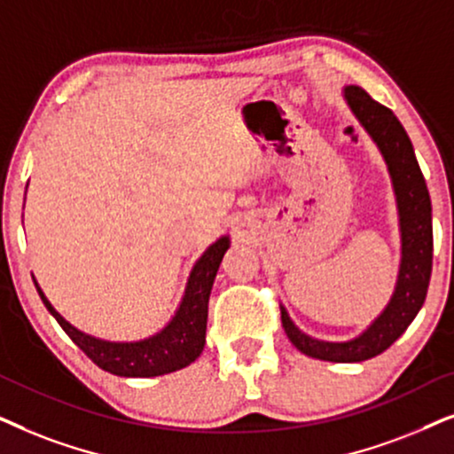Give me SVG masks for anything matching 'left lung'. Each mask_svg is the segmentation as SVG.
I'll use <instances>...</instances> for the list:
<instances>
[{
    "instance_id": "left-lung-1",
    "label": "left lung",
    "mask_w": 454,
    "mask_h": 454,
    "mask_svg": "<svg viewBox=\"0 0 454 454\" xmlns=\"http://www.w3.org/2000/svg\"><path fill=\"white\" fill-rule=\"evenodd\" d=\"M342 97L348 110L372 137L388 168L396 199L401 263L392 297L382 313L350 340H322L305 334L282 305V325L288 340L307 357L332 364H359L384 353L413 322L424 305L432 276V201L424 174L403 124L357 84H347Z\"/></svg>"
}]
</instances>
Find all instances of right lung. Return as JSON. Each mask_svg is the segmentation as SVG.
Listing matches in <instances>:
<instances>
[{
  "mask_svg": "<svg viewBox=\"0 0 454 454\" xmlns=\"http://www.w3.org/2000/svg\"><path fill=\"white\" fill-rule=\"evenodd\" d=\"M228 247H231V237L223 234L203 251V255L192 265L184 294L170 322L160 332L141 338V340H106V338L90 336L87 332L78 330L76 325L62 317V313L56 311L37 280H35V286H37L47 311L58 319V324L74 340L76 347H81L87 357L101 370L120 378L164 376V373L191 365L203 353L211 286H214L217 268H220Z\"/></svg>",
  "mask_w": 454,
  "mask_h": 454,
  "instance_id": "1",
  "label": "right lung"
}]
</instances>
